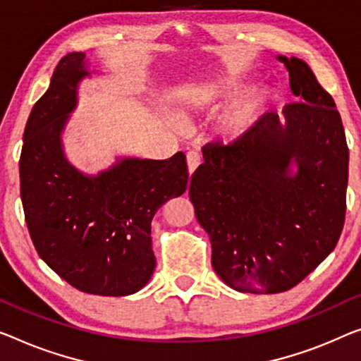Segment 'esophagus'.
Returning a JSON list of instances; mask_svg holds the SVG:
<instances>
[{
    "label": "esophagus",
    "mask_w": 361,
    "mask_h": 361,
    "mask_svg": "<svg viewBox=\"0 0 361 361\" xmlns=\"http://www.w3.org/2000/svg\"><path fill=\"white\" fill-rule=\"evenodd\" d=\"M186 162H188V170H190V173H195V170L201 164V154L195 152V150H191V152H188L186 155Z\"/></svg>",
    "instance_id": "34e87169"
}]
</instances>
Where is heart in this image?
I'll use <instances>...</instances> for the list:
<instances>
[{"instance_id": "1", "label": "heart", "mask_w": 361, "mask_h": 361, "mask_svg": "<svg viewBox=\"0 0 361 361\" xmlns=\"http://www.w3.org/2000/svg\"><path fill=\"white\" fill-rule=\"evenodd\" d=\"M245 90V85H225L224 90L217 92L219 95L225 97H235ZM276 99V94L271 89H262L257 92L251 94L248 99H245L241 104H238L235 109L230 110L227 115L220 121V131L224 133L225 137L236 139L245 136L250 129L256 125V121L262 116V113L267 110V106L272 104ZM204 105V100L201 99V92H191L183 99L181 109L191 110L195 106ZM175 125H180L178 120H173Z\"/></svg>"}]
</instances>
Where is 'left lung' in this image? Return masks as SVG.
I'll return each instance as SVG.
<instances>
[{
    "label": "left lung",
    "instance_id": "8db88e82",
    "mask_svg": "<svg viewBox=\"0 0 361 361\" xmlns=\"http://www.w3.org/2000/svg\"><path fill=\"white\" fill-rule=\"evenodd\" d=\"M279 60L300 102L283 106V123L264 113L245 136L206 144L190 183L214 271L246 293L293 288L336 248L345 220L348 147L341 113L308 64Z\"/></svg>",
    "mask_w": 361,
    "mask_h": 361
}]
</instances>
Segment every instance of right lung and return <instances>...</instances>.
I'll return each mask as SVG.
<instances>
[{
    "instance_id": "right-lung-1",
    "label": "right lung",
    "mask_w": 361,
    "mask_h": 361,
    "mask_svg": "<svg viewBox=\"0 0 361 361\" xmlns=\"http://www.w3.org/2000/svg\"><path fill=\"white\" fill-rule=\"evenodd\" d=\"M89 74L85 53L56 64L50 87L32 109L19 160L20 199L32 243L43 261L80 292L136 293L155 269L150 224L188 188L183 152L166 160L123 159L89 176L63 154L61 133Z\"/></svg>"
}]
</instances>
